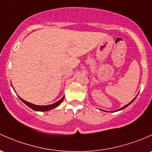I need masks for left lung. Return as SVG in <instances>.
Listing matches in <instances>:
<instances>
[{
    "mask_svg": "<svg viewBox=\"0 0 152 152\" xmlns=\"http://www.w3.org/2000/svg\"><path fill=\"white\" fill-rule=\"evenodd\" d=\"M134 99H133V100H132V101H131V102H130V103H128V104H126V106L123 107H122V108H121V109H120V110H123V109H124V108L127 107H128V105H129V104H131V103H132V102H133V101H134ZM118 110H117V111H118Z\"/></svg>",
    "mask_w": 152,
    "mask_h": 152,
    "instance_id": "1",
    "label": "left lung"
}]
</instances>
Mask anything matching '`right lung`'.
I'll list each match as a JSON object with an SVG mask.
<instances>
[{
    "label": "right lung",
    "mask_w": 152,
    "mask_h": 152,
    "mask_svg": "<svg viewBox=\"0 0 152 152\" xmlns=\"http://www.w3.org/2000/svg\"><path fill=\"white\" fill-rule=\"evenodd\" d=\"M20 99H21V100L25 104H26V105H27L28 107H29L31 109L34 110H35V111H41L42 112V111H48V110H50L53 109V108L57 107L59 105V104H61V102H62L63 99H64V96H63L62 99H60L59 101L56 102L54 103V104H49V105H44V106H42V105H36V104H31V103H29V102H28L24 100V99H21V98H20Z\"/></svg>",
    "instance_id": "obj_1"
}]
</instances>
